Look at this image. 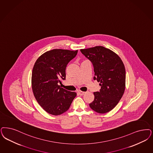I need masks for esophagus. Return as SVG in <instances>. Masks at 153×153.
Masks as SVG:
<instances>
[{"instance_id": "esophagus-1", "label": "esophagus", "mask_w": 153, "mask_h": 153, "mask_svg": "<svg viewBox=\"0 0 153 153\" xmlns=\"http://www.w3.org/2000/svg\"><path fill=\"white\" fill-rule=\"evenodd\" d=\"M85 93V92L82 91H78V94L80 95H84Z\"/></svg>"}]
</instances>
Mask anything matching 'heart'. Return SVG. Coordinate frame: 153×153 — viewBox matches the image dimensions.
Listing matches in <instances>:
<instances>
[{
  "mask_svg": "<svg viewBox=\"0 0 153 153\" xmlns=\"http://www.w3.org/2000/svg\"><path fill=\"white\" fill-rule=\"evenodd\" d=\"M85 60H84V61H85ZM84 61H83V62H84Z\"/></svg>",
  "mask_w": 153,
  "mask_h": 153,
  "instance_id": "1",
  "label": "heart"
}]
</instances>
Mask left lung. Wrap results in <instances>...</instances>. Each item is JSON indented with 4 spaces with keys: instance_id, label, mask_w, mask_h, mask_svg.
Returning a JSON list of instances; mask_svg holds the SVG:
<instances>
[{
    "instance_id": "8db88e82",
    "label": "left lung",
    "mask_w": 153,
    "mask_h": 153,
    "mask_svg": "<svg viewBox=\"0 0 153 153\" xmlns=\"http://www.w3.org/2000/svg\"><path fill=\"white\" fill-rule=\"evenodd\" d=\"M94 66V77L100 82V91L94 92L90 108L100 114L111 111L121 100L126 89V69L121 58L111 50L103 47L81 49Z\"/></svg>"
}]
</instances>
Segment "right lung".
<instances>
[{
	"label": "right lung",
	"mask_w": 153,
	"mask_h": 153,
	"mask_svg": "<svg viewBox=\"0 0 153 153\" xmlns=\"http://www.w3.org/2000/svg\"><path fill=\"white\" fill-rule=\"evenodd\" d=\"M78 50L53 49L37 59L32 74L33 94L38 104L48 114L57 116L68 110L76 93L61 88L65 69Z\"/></svg>",
	"instance_id": "right-lung-1"
}]
</instances>
